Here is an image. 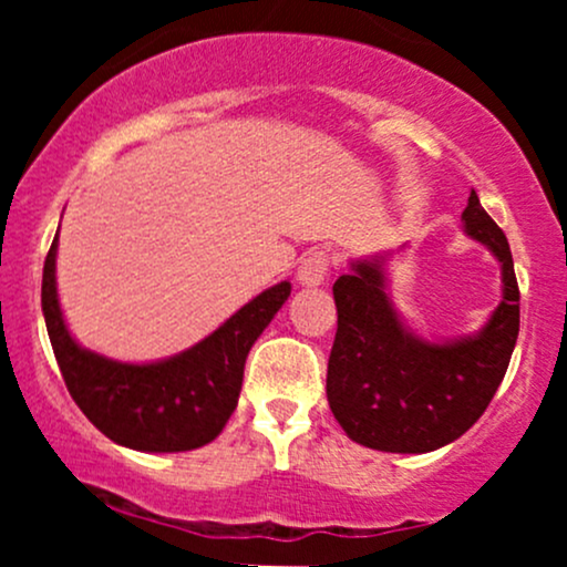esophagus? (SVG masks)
Masks as SVG:
<instances>
[{"label":"esophagus","instance_id":"esophagus-1","mask_svg":"<svg viewBox=\"0 0 567 567\" xmlns=\"http://www.w3.org/2000/svg\"><path fill=\"white\" fill-rule=\"evenodd\" d=\"M330 256L324 250H311L309 256L303 258L301 266H298V285L303 288H315V285H322L328 279L330 271Z\"/></svg>","mask_w":567,"mask_h":567}]
</instances>
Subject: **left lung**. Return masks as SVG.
Segmentation results:
<instances>
[{"label": "left lung", "mask_w": 567, "mask_h": 567, "mask_svg": "<svg viewBox=\"0 0 567 567\" xmlns=\"http://www.w3.org/2000/svg\"><path fill=\"white\" fill-rule=\"evenodd\" d=\"M464 234L501 264V303L474 336L432 343L402 324L375 256L351 261L333 285L338 330L328 402L343 432L383 453H429L477 424L509 368L519 333V288L506 234L472 188Z\"/></svg>", "instance_id": "8db88e82"}]
</instances>
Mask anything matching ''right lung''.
<instances>
[{"label": "right lung", "mask_w": 567, "mask_h": 567, "mask_svg": "<svg viewBox=\"0 0 567 567\" xmlns=\"http://www.w3.org/2000/svg\"><path fill=\"white\" fill-rule=\"evenodd\" d=\"M58 237L44 258L42 311L69 394L116 445L143 453H181L224 432L243 389L247 351L290 296L279 282L192 349L159 362H116L82 349L63 322L55 288Z\"/></svg>", "instance_id": "add662e5"}]
</instances>
